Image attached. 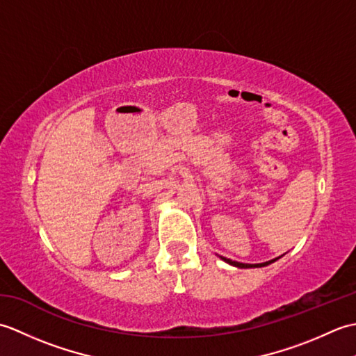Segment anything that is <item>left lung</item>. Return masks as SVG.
Here are the masks:
<instances>
[{
	"mask_svg": "<svg viewBox=\"0 0 356 356\" xmlns=\"http://www.w3.org/2000/svg\"><path fill=\"white\" fill-rule=\"evenodd\" d=\"M220 259L226 263L232 264V266H237V268H243V269H248V268H263V266H268V264L277 261L278 259H274V260H269V261H264V263H259V264H249V263H238V261H232L229 259H226V257H220Z\"/></svg>",
	"mask_w": 356,
	"mask_h": 356,
	"instance_id": "8db88e82",
	"label": "left lung"
}]
</instances>
